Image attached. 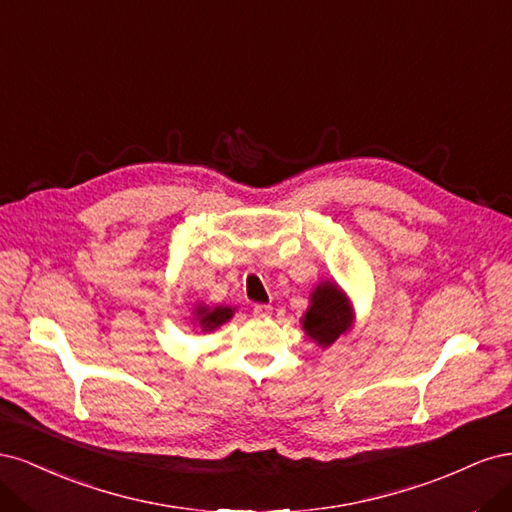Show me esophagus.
I'll use <instances>...</instances> for the list:
<instances>
[{
    "instance_id": "1",
    "label": "esophagus",
    "mask_w": 512,
    "mask_h": 512,
    "mask_svg": "<svg viewBox=\"0 0 512 512\" xmlns=\"http://www.w3.org/2000/svg\"><path fill=\"white\" fill-rule=\"evenodd\" d=\"M252 314H254V318H258V320H265V318H271L273 307H271V305H265V303H256L254 309H252Z\"/></svg>"
}]
</instances>
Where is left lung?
<instances>
[{"label": "left lung", "instance_id": "8db88e82", "mask_svg": "<svg viewBox=\"0 0 512 512\" xmlns=\"http://www.w3.org/2000/svg\"><path fill=\"white\" fill-rule=\"evenodd\" d=\"M305 333L320 346H331L335 339L350 329L352 309L346 294L335 284L324 282L312 294V305L303 316Z\"/></svg>", "mask_w": 512, "mask_h": 512}]
</instances>
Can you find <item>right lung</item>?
Segmentation results:
<instances>
[{"instance_id":"1","label":"right lung","mask_w":512,"mask_h":512,"mask_svg":"<svg viewBox=\"0 0 512 512\" xmlns=\"http://www.w3.org/2000/svg\"><path fill=\"white\" fill-rule=\"evenodd\" d=\"M232 316V309L230 307H213V309H209V307H200L198 309V322H200V327H203L205 331H213V329H218L220 324H224L228 318Z\"/></svg>"}]
</instances>
